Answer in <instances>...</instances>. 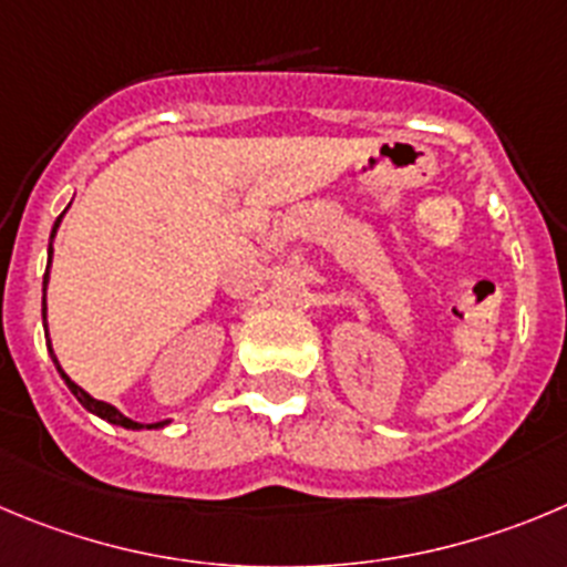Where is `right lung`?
Segmentation results:
<instances>
[{
  "label": "right lung",
  "instance_id": "right-lung-1",
  "mask_svg": "<svg viewBox=\"0 0 567 567\" xmlns=\"http://www.w3.org/2000/svg\"><path fill=\"white\" fill-rule=\"evenodd\" d=\"M61 218H63V215H58L55 226H52V235H50V251H47V254H50V262H52V237H55L58 226H61ZM47 282H50V266H47V274H44V332H47ZM47 349H50V355H52V343H47ZM52 361H55V369H58V372H61L63 383L69 385V391H72V394L78 396V403H81L83 409H86V411H92V414H97L100 420L111 422V425L128 427V431H140V427H164V425H167V422H171V420H164V422H153V425H142V422L128 420V416L120 414V411H116L114 405L103 403V400H94V396H92V394H86V391H83L81 385L72 383V380H69V374L63 372V369H61V363H58V358H55V355H52Z\"/></svg>",
  "mask_w": 567,
  "mask_h": 567
}]
</instances>
